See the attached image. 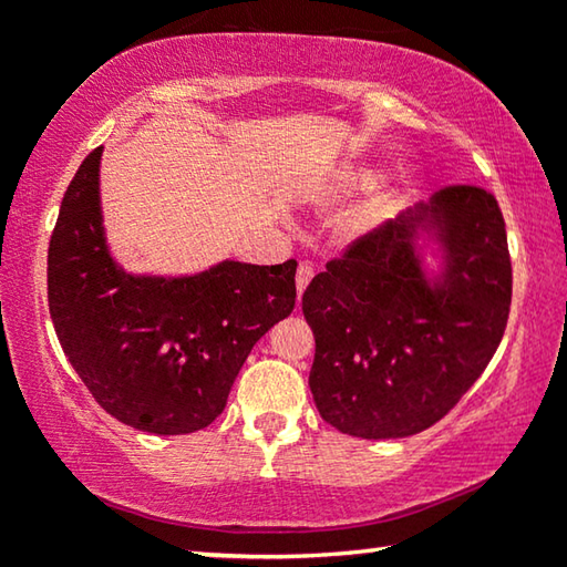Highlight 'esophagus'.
<instances>
[{
  "label": "esophagus",
  "mask_w": 567,
  "mask_h": 567,
  "mask_svg": "<svg viewBox=\"0 0 567 567\" xmlns=\"http://www.w3.org/2000/svg\"><path fill=\"white\" fill-rule=\"evenodd\" d=\"M312 265L310 262H300V267H297V275H295V285H297V295H302L307 290V285H310L312 280Z\"/></svg>",
  "instance_id": "esophagus-1"
}]
</instances>
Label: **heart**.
I'll return each instance as SVG.
<instances>
[{"mask_svg":"<svg viewBox=\"0 0 567 567\" xmlns=\"http://www.w3.org/2000/svg\"><path fill=\"white\" fill-rule=\"evenodd\" d=\"M368 175H348L344 177V185H358ZM392 209H395V195L392 192H382V195L370 197L368 203H364L358 213L352 217V229L354 233H370V229H375L378 225L385 223V219L392 215Z\"/></svg>","mask_w":567,"mask_h":567,"instance_id":"heart-1","label":"heart"}]
</instances>
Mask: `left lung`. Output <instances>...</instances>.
I'll list each match as a JSON object with an SVG mask.
<instances>
[{"label":"left lung","mask_w":567,"mask_h":567,"mask_svg":"<svg viewBox=\"0 0 567 567\" xmlns=\"http://www.w3.org/2000/svg\"><path fill=\"white\" fill-rule=\"evenodd\" d=\"M422 231L444 257L435 278L421 267ZM511 297L505 219L483 187H445L358 237L302 295L322 420L364 440L435 425L493 360Z\"/></svg>","instance_id":"obj_1"}]
</instances>
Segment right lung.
<instances>
[{
	"label": "right lung",
	"mask_w": 567,
	"mask_h": 567,
	"mask_svg": "<svg viewBox=\"0 0 567 567\" xmlns=\"http://www.w3.org/2000/svg\"><path fill=\"white\" fill-rule=\"evenodd\" d=\"M102 147L64 192L47 255L50 315L66 360L112 417L142 433L207 427L255 342L295 307L297 262L223 260L199 275H132L100 207Z\"/></svg>",
	"instance_id": "add662e5"
}]
</instances>
